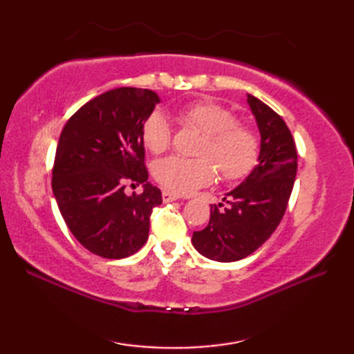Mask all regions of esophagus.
I'll list each match as a JSON object with an SVG mask.
<instances>
[{
    "label": "esophagus",
    "instance_id": "esophagus-1",
    "mask_svg": "<svg viewBox=\"0 0 354 354\" xmlns=\"http://www.w3.org/2000/svg\"><path fill=\"white\" fill-rule=\"evenodd\" d=\"M179 198V194L178 193H173V192H169V190H164L162 192V201L164 202H173V201H178Z\"/></svg>",
    "mask_w": 354,
    "mask_h": 354
}]
</instances>
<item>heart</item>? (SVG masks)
<instances>
[{
	"instance_id": "b5f03b06",
	"label": "heart",
	"mask_w": 354,
	"mask_h": 354,
	"mask_svg": "<svg viewBox=\"0 0 354 354\" xmlns=\"http://www.w3.org/2000/svg\"><path fill=\"white\" fill-rule=\"evenodd\" d=\"M187 127L204 133L196 155L199 158L167 156L153 164V176L165 190L192 193L207 187L219 170L225 183L243 181L257 167L261 141L252 127L240 124L234 112L216 102L201 100L187 104L179 112ZM141 138L152 153H162L171 145L173 131L161 111L150 114L141 127Z\"/></svg>"
}]
</instances>
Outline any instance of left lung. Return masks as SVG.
Wrapping results in <instances>:
<instances>
[{"label": "left lung", "mask_w": 354, "mask_h": 354, "mask_svg": "<svg viewBox=\"0 0 354 354\" xmlns=\"http://www.w3.org/2000/svg\"><path fill=\"white\" fill-rule=\"evenodd\" d=\"M248 104L261 135L260 162L223 198L230 207L212 205L208 225L192 237L204 257L223 263L248 257L270 237L286 213L297 176V147L284 120L251 94Z\"/></svg>", "instance_id": "obj_1"}]
</instances>
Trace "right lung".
<instances>
[{
    "mask_svg": "<svg viewBox=\"0 0 354 354\" xmlns=\"http://www.w3.org/2000/svg\"><path fill=\"white\" fill-rule=\"evenodd\" d=\"M160 97L123 86L85 103L57 142L51 187L61 214L82 246L103 259H124L146 243L150 214L162 204L147 183L141 127ZM143 193L127 195V186Z\"/></svg>",
    "mask_w": 354,
    "mask_h": 354,
    "instance_id": "right-lung-1",
    "label": "right lung"
}]
</instances>
